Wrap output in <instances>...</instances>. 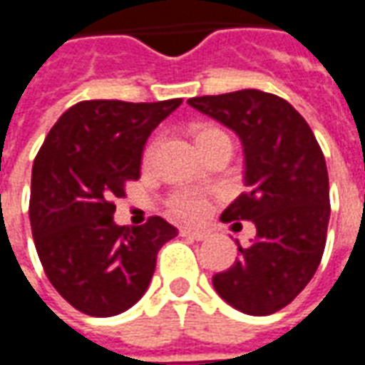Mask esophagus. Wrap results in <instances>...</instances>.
<instances>
[{
    "mask_svg": "<svg viewBox=\"0 0 365 365\" xmlns=\"http://www.w3.org/2000/svg\"><path fill=\"white\" fill-rule=\"evenodd\" d=\"M180 235L185 238H193V240H205L207 232L203 230H193V229H182L180 230Z\"/></svg>",
    "mask_w": 365,
    "mask_h": 365,
    "instance_id": "obj_1",
    "label": "esophagus"
}]
</instances>
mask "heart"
Masks as SVG:
<instances>
[{
    "instance_id": "obj_1",
    "label": "heart",
    "mask_w": 365,
    "mask_h": 365,
    "mask_svg": "<svg viewBox=\"0 0 365 365\" xmlns=\"http://www.w3.org/2000/svg\"><path fill=\"white\" fill-rule=\"evenodd\" d=\"M217 138H229V136H227V133H222L221 128L201 127L197 130V135H195V143L199 146V144L211 143V140H217ZM154 150H156V140L146 146L144 162H150L152 156H154ZM168 209L180 221L195 222L201 221L209 213V201L203 195L195 193V191L180 190L172 193V197L168 199Z\"/></svg>"
}]
</instances>
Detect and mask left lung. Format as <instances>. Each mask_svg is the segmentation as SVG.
Returning <instances> with one entry per match:
<instances>
[{"label": "left lung", "mask_w": 365, "mask_h": 365, "mask_svg": "<svg viewBox=\"0 0 365 365\" xmlns=\"http://www.w3.org/2000/svg\"><path fill=\"white\" fill-rule=\"evenodd\" d=\"M187 103L232 128L245 146L248 190L221 219L252 221L256 240L238 246L240 260L215 275V289L246 314L275 313L305 289L324 252L330 217L324 154L307 120L274 93L240 90Z\"/></svg>", "instance_id": "obj_1"}]
</instances>
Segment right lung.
<instances>
[{
    "label": "right lung",
    "instance_id": "right-lung-1",
    "mask_svg": "<svg viewBox=\"0 0 365 365\" xmlns=\"http://www.w3.org/2000/svg\"><path fill=\"white\" fill-rule=\"evenodd\" d=\"M180 105L80 101L36 154L29 201L36 254L54 289L90 317L135 305L148 289L158 250L178 235L156 215L140 227L115 225L113 201L140 178L144 144Z\"/></svg>",
    "mask_w": 365,
    "mask_h": 365
}]
</instances>
